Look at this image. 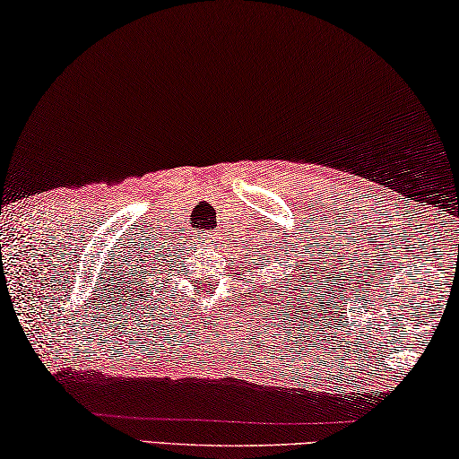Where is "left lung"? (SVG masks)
<instances>
[{
  "mask_svg": "<svg viewBox=\"0 0 459 459\" xmlns=\"http://www.w3.org/2000/svg\"><path fill=\"white\" fill-rule=\"evenodd\" d=\"M300 270H303V268H300ZM303 273H305V270H303ZM303 273H300V274H303ZM300 282V281H299Z\"/></svg>",
  "mask_w": 459,
  "mask_h": 459,
  "instance_id": "8db88e82",
  "label": "left lung"
}]
</instances>
